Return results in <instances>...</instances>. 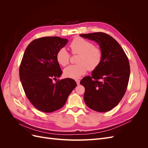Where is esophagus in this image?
I'll list each match as a JSON object with an SVG mask.
<instances>
[{"mask_svg":"<svg viewBox=\"0 0 148 148\" xmlns=\"http://www.w3.org/2000/svg\"><path fill=\"white\" fill-rule=\"evenodd\" d=\"M75 82H77V84L78 85H79V80H78V79H76V80H75Z\"/></svg>","mask_w":148,"mask_h":148,"instance_id":"obj_1","label":"esophagus"}]
</instances>
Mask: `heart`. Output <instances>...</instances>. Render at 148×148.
<instances>
[{
	"mask_svg": "<svg viewBox=\"0 0 148 148\" xmlns=\"http://www.w3.org/2000/svg\"><path fill=\"white\" fill-rule=\"evenodd\" d=\"M71 53L79 55L77 65H70L64 69L65 77L71 79H78L86 73L87 70L94 71L100 65L102 59V52L91 42L82 38L77 37L70 44ZM70 54L64 47L60 49L56 54V60L59 65L65 66L69 63Z\"/></svg>",
	"mask_w": 148,
	"mask_h": 148,
	"instance_id": "heart-1",
	"label": "heart"
}]
</instances>
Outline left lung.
I'll use <instances>...</instances> for the list:
<instances>
[{"instance_id": "1", "label": "left lung", "mask_w": 148, "mask_h": 148, "mask_svg": "<svg viewBox=\"0 0 148 148\" xmlns=\"http://www.w3.org/2000/svg\"><path fill=\"white\" fill-rule=\"evenodd\" d=\"M80 36L96 41L102 52L99 67L91 76L80 82L85 88L87 106L99 112L109 111L118 105L126 92L130 73L128 57L118 42L102 32L83 34Z\"/></svg>"}]
</instances>
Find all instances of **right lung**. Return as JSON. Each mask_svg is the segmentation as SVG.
<instances>
[{"mask_svg": "<svg viewBox=\"0 0 148 148\" xmlns=\"http://www.w3.org/2000/svg\"><path fill=\"white\" fill-rule=\"evenodd\" d=\"M69 40L59 37L34 39L26 47L20 66V78L25 95L33 106L49 113L62 108L77 86L71 78H60L62 71L56 54Z\"/></svg>", "mask_w": 148, "mask_h": 148, "instance_id": "right-lung-1", "label": "right lung"}]
</instances>
